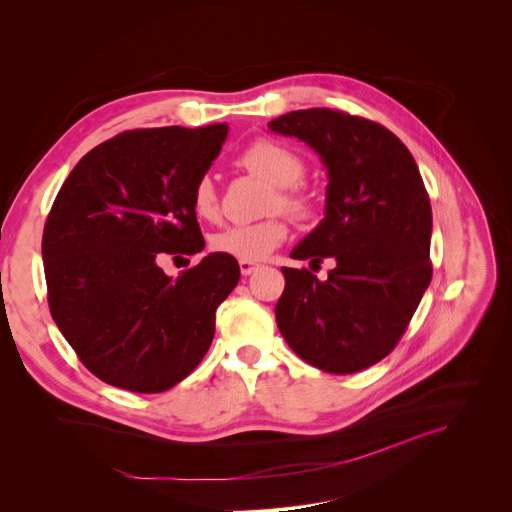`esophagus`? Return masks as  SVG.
Here are the masks:
<instances>
[{
  "label": "esophagus",
  "mask_w": 512,
  "mask_h": 512,
  "mask_svg": "<svg viewBox=\"0 0 512 512\" xmlns=\"http://www.w3.org/2000/svg\"><path fill=\"white\" fill-rule=\"evenodd\" d=\"M239 269L243 275H252L254 271L260 269L258 262H250V260H239Z\"/></svg>",
  "instance_id": "obj_1"
}]
</instances>
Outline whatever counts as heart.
Returning a JSON list of instances; mask_svg holds the SVG:
<instances>
[{"label":"heart","instance_id":"obj_1","mask_svg":"<svg viewBox=\"0 0 512 512\" xmlns=\"http://www.w3.org/2000/svg\"><path fill=\"white\" fill-rule=\"evenodd\" d=\"M239 166L247 173L273 185V196L269 200L271 211H284L292 220H312L316 213L314 198L309 196L299 181L305 175V160L290 147L258 138L247 145L239 156ZM192 207L198 218L218 220L220 196L211 177H200L192 190ZM288 237V226L280 218H271L256 224H235L228 226L211 237L215 252L239 258V260H265L277 250Z\"/></svg>","mask_w":512,"mask_h":512}]
</instances>
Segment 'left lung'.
<instances>
[{"label":"left lung","instance_id":"obj_1","mask_svg":"<svg viewBox=\"0 0 512 512\" xmlns=\"http://www.w3.org/2000/svg\"><path fill=\"white\" fill-rule=\"evenodd\" d=\"M269 130L297 136L329 170L324 220L290 256L335 262L322 282L282 267L277 327L305 363L354 374L397 346L431 282L427 190L408 147L376 121L307 108Z\"/></svg>","mask_w":512,"mask_h":512}]
</instances>
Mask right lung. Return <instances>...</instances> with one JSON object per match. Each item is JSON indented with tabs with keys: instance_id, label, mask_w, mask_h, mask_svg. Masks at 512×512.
<instances>
[{
	"instance_id": "obj_1",
	"label": "right lung",
	"mask_w": 512,
	"mask_h": 512,
	"mask_svg": "<svg viewBox=\"0 0 512 512\" xmlns=\"http://www.w3.org/2000/svg\"><path fill=\"white\" fill-rule=\"evenodd\" d=\"M226 134V123L123 132L61 185L42 235L51 316L106 384L168 391L213 342L215 309L237 286L239 262L213 252L168 277L160 260L203 252L192 190Z\"/></svg>"
}]
</instances>
